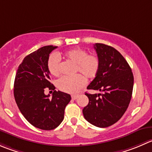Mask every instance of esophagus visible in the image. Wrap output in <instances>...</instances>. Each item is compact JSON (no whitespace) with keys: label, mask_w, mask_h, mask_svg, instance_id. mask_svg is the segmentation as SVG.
<instances>
[{"label":"esophagus","mask_w":152,"mask_h":152,"mask_svg":"<svg viewBox=\"0 0 152 152\" xmlns=\"http://www.w3.org/2000/svg\"><path fill=\"white\" fill-rule=\"evenodd\" d=\"M77 97H78V95H72L71 96L72 99H73V100L76 99H77Z\"/></svg>","instance_id":"34e87169"}]
</instances>
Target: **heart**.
Instances as JSON below:
<instances>
[{
	"label": "heart",
	"mask_w": 152,
	"mask_h": 152,
	"mask_svg": "<svg viewBox=\"0 0 152 152\" xmlns=\"http://www.w3.org/2000/svg\"><path fill=\"white\" fill-rule=\"evenodd\" d=\"M67 60L76 64L75 73H79L73 76H64L57 81L56 85L60 91L68 94H76L86 84L85 76L93 79L98 73L100 67L99 58L94 54H88V51L81 48H75L64 54ZM48 68L53 76H57L61 71V61L57 54L52 53L48 60Z\"/></svg>",
	"instance_id": "1"
}]
</instances>
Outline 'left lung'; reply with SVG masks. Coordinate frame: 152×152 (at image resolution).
Segmentation results:
<instances>
[{
  "instance_id": "1",
  "label": "left lung",
  "mask_w": 152,
  "mask_h": 152,
  "mask_svg": "<svg viewBox=\"0 0 152 152\" xmlns=\"http://www.w3.org/2000/svg\"><path fill=\"white\" fill-rule=\"evenodd\" d=\"M94 49L100 67L87 89L103 93H85L89 102L82 113L91 124L106 128L117 123L127 110L133 91L134 76L127 61L115 48L97 43Z\"/></svg>"
}]
</instances>
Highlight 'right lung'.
<instances>
[{
	"label": "right lung",
	"mask_w": 152,
	"mask_h": 152,
	"mask_svg": "<svg viewBox=\"0 0 152 152\" xmlns=\"http://www.w3.org/2000/svg\"><path fill=\"white\" fill-rule=\"evenodd\" d=\"M56 48L45 46L26 56L19 65L14 82L15 99L20 111L31 125L46 131L61 124L64 109L71 99L70 94L55 91L49 81L48 60ZM46 87L54 91L52 98L44 94Z\"/></svg>",
	"instance_id": "1"
}]
</instances>
